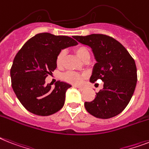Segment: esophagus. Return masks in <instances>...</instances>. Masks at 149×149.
<instances>
[{
  "mask_svg": "<svg viewBox=\"0 0 149 149\" xmlns=\"http://www.w3.org/2000/svg\"><path fill=\"white\" fill-rule=\"evenodd\" d=\"M76 88H77V89H79V90H80V91H83L84 89H85V88L83 86H75Z\"/></svg>",
  "mask_w": 149,
  "mask_h": 149,
  "instance_id": "obj_1",
  "label": "esophagus"
}]
</instances>
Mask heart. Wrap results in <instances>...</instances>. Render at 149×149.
Listing matches in <instances>:
<instances>
[{"label": "heart", "mask_w": 149, "mask_h": 149, "mask_svg": "<svg viewBox=\"0 0 149 149\" xmlns=\"http://www.w3.org/2000/svg\"><path fill=\"white\" fill-rule=\"evenodd\" d=\"M75 52H76L77 55L78 56V57L82 60H86V58H89V52L86 47H83V46L78 47L75 49ZM64 57H65V51L61 50L57 54L56 59V63L57 66L60 67V66H63ZM62 79L64 81H66L69 83H71L72 85H79L82 83L83 76L82 74L78 73V72L70 71V72L64 73L62 76Z\"/></svg>", "instance_id": "obj_1"}]
</instances>
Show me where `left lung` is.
I'll list each match as a JSON object with an SVG mask.
<instances>
[{
  "instance_id": "8db88e82",
  "label": "left lung",
  "mask_w": 149,
  "mask_h": 149,
  "mask_svg": "<svg viewBox=\"0 0 149 149\" xmlns=\"http://www.w3.org/2000/svg\"><path fill=\"white\" fill-rule=\"evenodd\" d=\"M78 42L91 47L97 63L90 82H104L103 89L91 102H85L86 109L100 118H112L123 112L130 102L137 83L135 60L125 47L113 37L105 34L74 36Z\"/></svg>"
}]
</instances>
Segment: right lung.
I'll return each mask as SVG.
<instances>
[{
  "instance_id": "1",
  "label": "right lung",
  "mask_w": 149,
  "mask_h": 149,
  "mask_svg": "<svg viewBox=\"0 0 149 149\" xmlns=\"http://www.w3.org/2000/svg\"><path fill=\"white\" fill-rule=\"evenodd\" d=\"M77 44L67 36L42 33L26 41L18 51L10 69L11 86L27 111L47 116L62 109L71 86L57 81L52 88L51 83L46 85L45 79L56 68V59L61 49Z\"/></svg>"
}]
</instances>
